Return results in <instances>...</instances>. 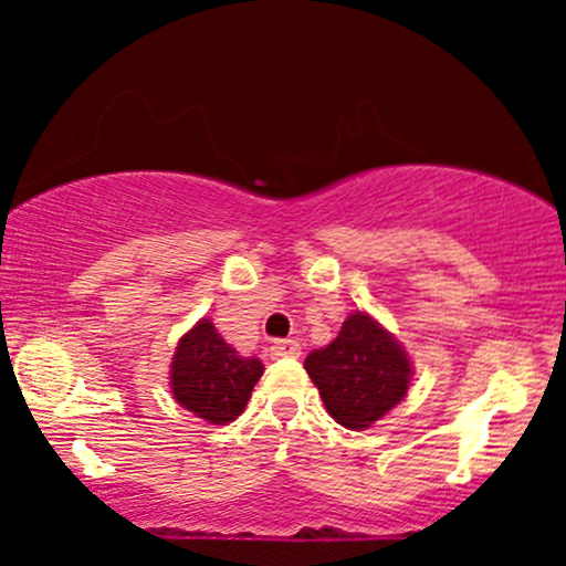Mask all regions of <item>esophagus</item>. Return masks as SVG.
I'll return each instance as SVG.
<instances>
[{"mask_svg": "<svg viewBox=\"0 0 566 566\" xmlns=\"http://www.w3.org/2000/svg\"><path fill=\"white\" fill-rule=\"evenodd\" d=\"M271 359H284V356H290V359H297L301 356V343L297 340H274L269 348Z\"/></svg>", "mask_w": 566, "mask_h": 566, "instance_id": "1", "label": "esophagus"}]
</instances>
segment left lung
I'll use <instances>...</instances> for the list:
<instances>
[{"mask_svg": "<svg viewBox=\"0 0 566 566\" xmlns=\"http://www.w3.org/2000/svg\"><path fill=\"white\" fill-rule=\"evenodd\" d=\"M305 373L337 423L365 431L405 399L412 361L380 322L354 311L329 346L305 356Z\"/></svg>", "mask_w": 566, "mask_h": 566, "instance_id": "obj_1", "label": "left lung"}]
</instances>
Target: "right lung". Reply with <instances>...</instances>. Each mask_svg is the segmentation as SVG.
Returning <instances> with one entry per match:
<instances>
[{
	"label": "right lung",
	"instance_id": "right-lung-1",
	"mask_svg": "<svg viewBox=\"0 0 566 566\" xmlns=\"http://www.w3.org/2000/svg\"><path fill=\"white\" fill-rule=\"evenodd\" d=\"M263 361L239 356L220 337L216 324L201 319L178 340L170 365L175 401L212 426H226L244 412Z\"/></svg>",
	"mask_w": 566,
	"mask_h": 566
}]
</instances>
